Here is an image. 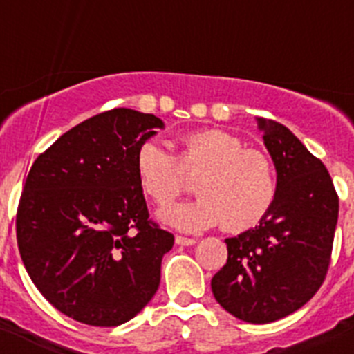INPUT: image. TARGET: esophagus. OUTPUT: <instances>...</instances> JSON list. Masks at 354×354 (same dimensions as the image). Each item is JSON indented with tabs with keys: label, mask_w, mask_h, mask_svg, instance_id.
I'll list each match as a JSON object with an SVG mask.
<instances>
[{
	"label": "esophagus",
	"mask_w": 354,
	"mask_h": 354,
	"mask_svg": "<svg viewBox=\"0 0 354 354\" xmlns=\"http://www.w3.org/2000/svg\"><path fill=\"white\" fill-rule=\"evenodd\" d=\"M175 243L180 246H192L195 245L196 241L193 237H184V236H175Z\"/></svg>",
	"instance_id": "esophagus-1"
}]
</instances>
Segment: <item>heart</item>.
Listing matches in <instances>:
<instances>
[{"mask_svg": "<svg viewBox=\"0 0 354 354\" xmlns=\"http://www.w3.org/2000/svg\"><path fill=\"white\" fill-rule=\"evenodd\" d=\"M134 165L143 192L159 205L182 191L185 171L201 174L196 183L200 197L158 212L162 223L184 232H198L218 223L228 232L255 227L277 195L270 158L261 150L245 149L237 136L221 129L186 134L180 140L179 159L159 140H147L136 150Z\"/></svg>", "mask_w": 354, "mask_h": 354, "instance_id": "b5f03b06", "label": "heart"}]
</instances>
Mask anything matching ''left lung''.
Wrapping results in <instances>:
<instances>
[{"instance_id":"left-lung-1","label":"left lung","mask_w":354,"mask_h":354,"mask_svg":"<svg viewBox=\"0 0 354 354\" xmlns=\"http://www.w3.org/2000/svg\"><path fill=\"white\" fill-rule=\"evenodd\" d=\"M277 170V195L253 228L227 237V264L212 277L216 301L252 324L273 323L317 292L330 266L339 196L324 165L286 126L257 118Z\"/></svg>"}]
</instances>
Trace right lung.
Segmentation results:
<instances>
[{
	"label": "right lung",
	"instance_id": "right-lung-1",
	"mask_svg": "<svg viewBox=\"0 0 354 354\" xmlns=\"http://www.w3.org/2000/svg\"><path fill=\"white\" fill-rule=\"evenodd\" d=\"M158 129L156 115L109 109L62 134L28 174L19 253L44 298L74 321L118 326L158 290L174 236L149 221L134 165Z\"/></svg>",
	"mask_w": 354,
	"mask_h": 354
}]
</instances>
